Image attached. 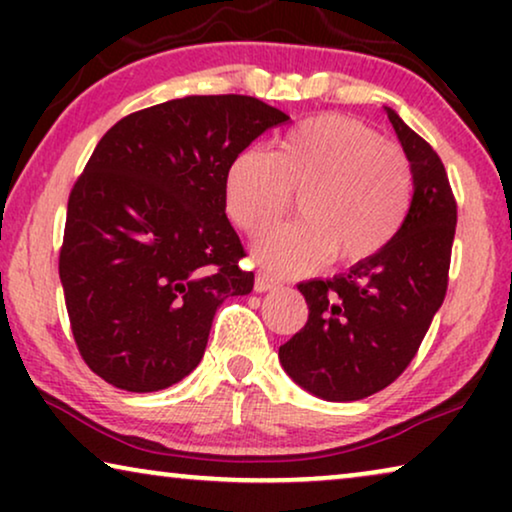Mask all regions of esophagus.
Returning <instances> with one entry per match:
<instances>
[{"label":"esophagus","instance_id":"obj_1","mask_svg":"<svg viewBox=\"0 0 512 512\" xmlns=\"http://www.w3.org/2000/svg\"><path fill=\"white\" fill-rule=\"evenodd\" d=\"M254 289H256L258 293H265V291L279 289V282H277V279L268 277V275H263V272H258V275H256V282H254Z\"/></svg>","mask_w":512,"mask_h":512}]
</instances>
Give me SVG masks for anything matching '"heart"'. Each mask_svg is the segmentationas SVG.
I'll use <instances>...</instances> for the list:
<instances>
[{
  "instance_id": "obj_1",
  "label": "heart",
  "mask_w": 512,
  "mask_h": 512,
  "mask_svg": "<svg viewBox=\"0 0 512 512\" xmlns=\"http://www.w3.org/2000/svg\"><path fill=\"white\" fill-rule=\"evenodd\" d=\"M226 212L247 235L275 226L298 195L303 221L254 244L277 275H305L331 261L354 265L387 247L412 198L408 160L366 123L340 114L307 118L275 153L247 149L226 174Z\"/></svg>"
}]
</instances>
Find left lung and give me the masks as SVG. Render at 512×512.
Returning a JSON list of instances; mask_svg holds the SVG:
<instances>
[{
  "mask_svg": "<svg viewBox=\"0 0 512 512\" xmlns=\"http://www.w3.org/2000/svg\"><path fill=\"white\" fill-rule=\"evenodd\" d=\"M412 172V202L394 240L345 275L298 284L307 324L279 347L296 384L324 401H361L415 359L443 305L457 202L438 153L384 107Z\"/></svg>",
  "mask_w": 512,
  "mask_h": 512,
  "instance_id": "left-lung-1",
  "label": "left lung"
}]
</instances>
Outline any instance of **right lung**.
<instances>
[{"label":"right lung","instance_id":"right-lung-1","mask_svg":"<svg viewBox=\"0 0 512 512\" xmlns=\"http://www.w3.org/2000/svg\"><path fill=\"white\" fill-rule=\"evenodd\" d=\"M284 111L247 95H186L135 111L69 193L60 282L95 375L146 394L195 370L221 303L254 272L226 216L233 160Z\"/></svg>","mask_w":512,"mask_h":512}]
</instances>
